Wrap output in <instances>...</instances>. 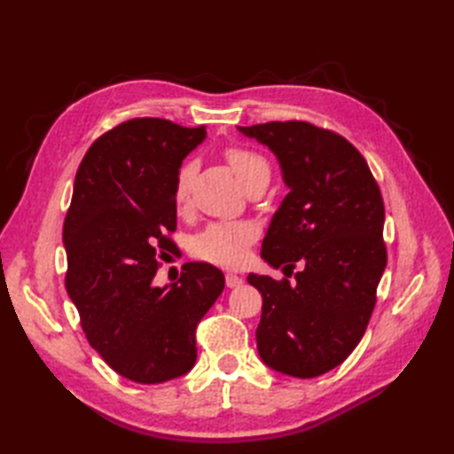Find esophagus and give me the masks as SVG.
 Segmentation results:
<instances>
[{
  "instance_id": "1",
  "label": "esophagus",
  "mask_w": 454,
  "mask_h": 454,
  "mask_svg": "<svg viewBox=\"0 0 454 454\" xmlns=\"http://www.w3.org/2000/svg\"><path fill=\"white\" fill-rule=\"evenodd\" d=\"M225 284H227V287H239V286L242 284V278L239 277V274L227 272V274H225Z\"/></svg>"
}]
</instances>
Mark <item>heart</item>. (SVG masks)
<instances>
[{
    "label": "heart",
    "mask_w": 454,
    "mask_h": 454,
    "mask_svg": "<svg viewBox=\"0 0 454 454\" xmlns=\"http://www.w3.org/2000/svg\"><path fill=\"white\" fill-rule=\"evenodd\" d=\"M223 159L244 187L254 184H269L270 162L259 151L246 145H229L223 149ZM195 160H184L176 172L172 185V200L177 212H185L191 200V185L195 177ZM257 229L248 222L210 223L193 239V255L222 267L240 265L248 246L255 240Z\"/></svg>",
    "instance_id": "heart-1"
}]
</instances>
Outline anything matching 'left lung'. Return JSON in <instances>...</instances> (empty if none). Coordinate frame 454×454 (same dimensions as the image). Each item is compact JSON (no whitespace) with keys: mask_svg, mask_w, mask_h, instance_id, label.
I'll list each match as a JSON object with an SVG mask.
<instances>
[{"mask_svg":"<svg viewBox=\"0 0 454 454\" xmlns=\"http://www.w3.org/2000/svg\"><path fill=\"white\" fill-rule=\"evenodd\" d=\"M278 157L290 193L261 257L294 281L250 274L263 297L261 360L299 379L327 373L358 347L387 267L384 202L367 160L340 134L307 121L239 127Z\"/></svg>","mask_w":454,"mask_h":454,"instance_id":"obj_1","label":"left lung"}]
</instances>
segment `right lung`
Segmentation results:
<instances>
[{
	"mask_svg": "<svg viewBox=\"0 0 454 454\" xmlns=\"http://www.w3.org/2000/svg\"><path fill=\"white\" fill-rule=\"evenodd\" d=\"M204 136V125L134 117L94 140L77 168L64 219L66 290L90 347L134 382L195 365L197 325L225 286L210 263H185L170 287L153 282L176 250V172Z\"/></svg>",
	"mask_w": 454,
	"mask_h": 454,
	"instance_id": "add662e5",
	"label": "right lung"
}]
</instances>
